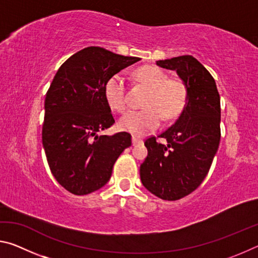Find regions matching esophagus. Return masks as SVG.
Returning <instances> with one entry per match:
<instances>
[{"mask_svg":"<svg viewBox=\"0 0 258 258\" xmlns=\"http://www.w3.org/2000/svg\"><path fill=\"white\" fill-rule=\"evenodd\" d=\"M143 141H142V139H140V138H138V137H134L132 138V143H133V146H137V145H140V143H142Z\"/></svg>","mask_w":258,"mask_h":258,"instance_id":"34e87169","label":"esophagus"}]
</instances>
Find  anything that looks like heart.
<instances>
[{"label": "heart", "instance_id": "heart-1", "mask_svg": "<svg viewBox=\"0 0 258 258\" xmlns=\"http://www.w3.org/2000/svg\"><path fill=\"white\" fill-rule=\"evenodd\" d=\"M137 76L148 89L146 109L128 110L120 117L118 126L125 132L143 135L158 127L161 116L165 119H173L180 115L185 107L187 89L185 83L171 78L155 66H145L137 71ZM104 95L111 109L123 111L126 108L125 78L120 73L115 74L106 83Z\"/></svg>", "mask_w": 258, "mask_h": 258}]
</instances>
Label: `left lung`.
I'll return each instance as SVG.
<instances>
[{"label": "left lung", "mask_w": 258, "mask_h": 258, "mask_svg": "<svg viewBox=\"0 0 258 258\" xmlns=\"http://www.w3.org/2000/svg\"><path fill=\"white\" fill-rule=\"evenodd\" d=\"M185 83L187 100L181 115L158 138L146 140L148 156L140 166L142 184L164 200H178L202 184L221 139V103L213 76L192 55L156 61Z\"/></svg>", "instance_id": "left-lung-1"}]
</instances>
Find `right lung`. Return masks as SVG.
Returning a JSON list of instances; mask_svg holds the SVG:
<instances>
[{
    "mask_svg": "<svg viewBox=\"0 0 258 258\" xmlns=\"http://www.w3.org/2000/svg\"><path fill=\"white\" fill-rule=\"evenodd\" d=\"M140 60L89 46L56 72L45 97L42 142L51 173L71 194L89 195L106 185L115 161L132 145L127 132L98 133L115 123L104 95L107 81Z\"/></svg>",
    "mask_w": 258,
    "mask_h": 258,
    "instance_id": "right-lung-1",
    "label": "right lung"
}]
</instances>
